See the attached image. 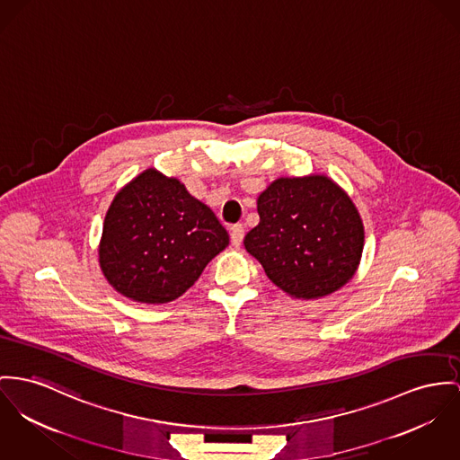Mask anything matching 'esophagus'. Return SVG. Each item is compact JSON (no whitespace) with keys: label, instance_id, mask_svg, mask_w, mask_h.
<instances>
[{"label":"esophagus","instance_id":"obj_1","mask_svg":"<svg viewBox=\"0 0 460 460\" xmlns=\"http://www.w3.org/2000/svg\"><path fill=\"white\" fill-rule=\"evenodd\" d=\"M243 236H245V227H243V224H234V226L231 227V243H233L234 247H240V243L243 242Z\"/></svg>","mask_w":460,"mask_h":460}]
</instances>
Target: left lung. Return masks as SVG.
I'll return each instance as SVG.
<instances>
[{
    "label": "left lung",
    "mask_w": 460,
    "mask_h": 460,
    "mask_svg": "<svg viewBox=\"0 0 460 460\" xmlns=\"http://www.w3.org/2000/svg\"><path fill=\"white\" fill-rule=\"evenodd\" d=\"M261 222L243 240L268 279L315 299L354 277L364 227L352 199L327 177L279 178L257 199Z\"/></svg>",
    "instance_id": "left-lung-1"
}]
</instances>
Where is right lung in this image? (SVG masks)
<instances>
[{
  "instance_id": "1",
  "label": "right lung",
  "mask_w": 460,
  "mask_h": 460,
  "mask_svg": "<svg viewBox=\"0 0 460 460\" xmlns=\"http://www.w3.org/2000/svg\"><path fill=\"white\" fill-rule=\"evenodd\" d=\"M227 245V231L207 205L177 178L146 170L108 208L100 264L120 294L159 305L192 287Z\"/></svg>"
}]
</instances>
